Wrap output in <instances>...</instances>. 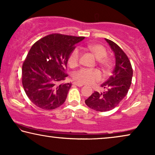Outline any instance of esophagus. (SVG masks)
Instances as JSON below:
<instances>
[{
    "label": "esophagus",
    "instance_id": "34e87169",
    "mask_svg": "<svg viewBox=\"0 0 155 155\" xmlns=\"http://www.w3.org/2000/svg\"><path fill=\"white\" fill-rule=\"evenodd\" d=\"M74 85L77 86H84V84L78 83V82H74Z\"/></svg>",
    "mask_w": 155,
    "mask_h": 155
}]
</instances>
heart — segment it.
<instances>
[{"label": "heart", "mask_w": 155, "mask_h": 155, "mask_svg": "<svg viewBox=\"0 0 155 155\" xmlns=\"http://www.w3.org/2000/svg\"><path fill=\"white\" fill-rule=\"evenodd\" d=\"M87 49L90 50L98 59L99 65L104 70H108L110 67V60L106 57L107 51L101 45L94 44L88 45ZM81 57V50L78 47L74 48L70 53L68 63L71 67H76L78 66ZM101 73L98 69H87L83 68L74 74L73 78L76 81L80 84H93L101 79Z\"/></svg>", "instance_id": "1"}]
</instances>
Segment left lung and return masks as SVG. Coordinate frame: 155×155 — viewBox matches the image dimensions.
<instances>
[{
    "label": "left lung",
    "mask_w": 155,
    "mask_h": 155,
    "mask_svg": "<svg viewBox=\"0 0 155 155\" xmlns=\"http://www.w3.org/2000/svg\"><path fill=\"white\" fill-rule=\"evenodd\" d=\"M105 40L115 54V68L112 75L101 86L106 91H95L85 101L90 108L101 112L112 110L121 102L128 92L133 77V68L126 54L114 42Z\"/></svg>",
    "instance_id": "1"
}]
</instances>
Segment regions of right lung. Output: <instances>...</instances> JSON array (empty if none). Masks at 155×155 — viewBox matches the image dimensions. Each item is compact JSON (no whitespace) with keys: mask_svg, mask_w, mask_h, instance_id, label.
Returning a JSON list of instances; mask_svg holds the SVG:
<instances>
[{"mask_svg":"<svg viewBox=\"0 0 155 155\" xmlns=\"http://www.w3.org/2000/svg\"><path fill=\"white\" fill-rule=\"evenodd\" d=\"M84 39L55 33L32 45L22 64V83L35 106L53 110L64 103L71 84L61 82L68 76L65 71L70 53Z\"/></svg>","mask_w":155,"mask_h":155,"instance_id":"1","label":"right lung"}]
</instances>
